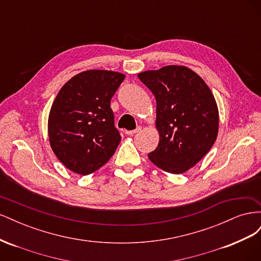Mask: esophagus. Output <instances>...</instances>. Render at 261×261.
I'll return each instance as SVG.
<instances>
[{
  "label": "esophagus",
  "instance_id": "1",
  "mask_svg": "<svg viewBox=\"0 0 261 261\" xmlns=\"http://www.w3.org/2000/svg\"><path fill=\"white\" fill-rule=\"evenodd\" d=\"M140 129H141V127H140V126H138V127L136 129H134V130H126L125 134H126V135H135L136 133L140 132Z\"/></svg>",
  "mask_w": 261,
  "mask_h": 261
}]
</instances>
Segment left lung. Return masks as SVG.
I'll list each match as a JSON object with an SVG mask.
<instances>
[{
	"label": "left lung",
	"mask_w": 261,
	"mask_h": 261,
	"mask_svg": "<svg viewBox=\"0 0 261 261\" xmlns=\"http://www.w3.org/2000/svg\"><path fill=\"white\" fill-rule=\"evenodd\" d=\"M154 94L159 145L148 154L161 170L181 174L198 163L215 144L219 110L202 78L186 66L168 65L139 73Z\"/></svg>",
	"instance_id": "obj_1"
}]
</instances>
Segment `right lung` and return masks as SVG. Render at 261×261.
I'll list each match as a JSON object with an SVG mask.
<instances>
[{
    "mask_svg": "<svg viewBox=\"0 0 261 261\" xmlns=\"http://www.w3.org/2000/svg\"><path fill=\"white\" fill-rule=\"evenodd\" d=\"M125 75L85 70L62 87L48 121L50 146L65 167L88 175L105 165L121 141L110 103Z\"/></svg>",
    "mask_w": 261,
    "mask_h": 261,
    "instance_id": "obj_1",
    "label": "right lung"
}]
</instances>
